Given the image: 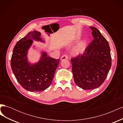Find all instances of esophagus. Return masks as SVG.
Returning <instances> with one entry per match:
<instances>
[{
  "label": "esophagus",
  "mask_w": 123,
  "mask_h": 123,
  "mask_svg": "<svg viewBox=\"0 0 123 123\" xmlns=\"http://www.w3.org/2000/svg\"><path fill=\"white\" fill-rule=\"evenodd\" d=\"M68 58V56L67 55L65 54V55H63L61 57V59L62 61H64V60H66V59H67Z\"/></svg>",
  "instance_id": "esophagus-1"
}]
</instances>
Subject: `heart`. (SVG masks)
Listing matches in <instances>:
<instances>
[{
	"label": "heart",
	"instance_id": "1",
	"mask_svg": "<svg viewBox=\"0 0 123 123\" xmlns=\"http://www.w3.org/2000/svg\"><path fill=\"white\" fill-rule=\"evenodd\" d=\"M86 47V44L85 42L81 43L80 45L78 46L74 50L73 54L75 55H80L82 54L85 51Z\"/></svg>",
	"mask_w": 123,
	"mask_h": 123
}]
</instances>
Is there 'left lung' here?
Masks as SVG:
<instances>
[{
  "instance_id": "obj_1",
  "label": "left lung",
  "mask_w": 123,
  "mask_h": 123,
  "mask_svg": "<svg viewBox=\"0 0 123 123\" xmlns=\"http://www.w3.org/2000/svg\"><path fill=\"white\" fill-rule=\"evenodd\" d=\"M90 28L93 39L82 54L71 59L74 81L84 90L99 87L106 80L111 66L108 42L98 29Z\"/></svg>"
}]
</instances>
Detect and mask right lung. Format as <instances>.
<instances>
[{
	"label": "right lung",
	"mask_w": 123,
	"mask_h": 123,
	"mask_svg": "<svg viewBox=\"0 0 123 123\" xmlns=\"http://www.w3.org/2000/svg\"><path fill=\"white\" fill-rule=\"evenodd\" d=\"M40 33L36 31L29 32L18 41L15 46L11 66L18 82L25 89L31 92H41L50 87L60 59L49 57L46 52L38 62L31 65L27 58V51L33 39L42 42Z\"/></svg>",
	"instance_id": "obj_1"
}]
</instances>
